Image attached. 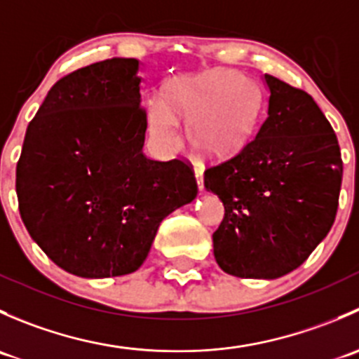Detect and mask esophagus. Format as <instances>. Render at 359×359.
Returning <instances> with one entry per match:
<instances>
[{"label": "esophagus", "instance_id": "esophagus-1", "mask_svg": "<svg viewBox=\"0 0 359 359\" xmlns=\"http://www.w3.org/2000/svg\"><path fill=\"white\" fill-rule=\"evenodd\" d=\"M203 173H205V166L200 165V163H196V165H194V177H196L198 189H200V193L205 191V184H203Z\"/></svg>", "mask_w": 359, "mask_h": 359}]
</instances>
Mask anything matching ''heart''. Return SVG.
Instances as JSON below:
<instances>
[{
	"label": "heart",
	"instance_id": "obj_1",
	"mask_svg": "<svg viewBox=\"0 0 359 359\" xmlns=\"http://www.w3.org/2000/svg\"><path fill=\"white\" fill-rule=\"evenodd\" d=\"M260 93L253 83L231 71H206L166 86L165 100H151L147 118L153 135L165 146L179 140V121H191V144L206 156H227L255 132Z\"/></svg>",
	"mask_w": 359,
	"mask_h": 359
}]
</instances>
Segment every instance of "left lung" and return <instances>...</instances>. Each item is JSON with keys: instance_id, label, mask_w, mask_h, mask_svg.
<instances>
[{"instance_id": "obj_1", "label": "left lung", "mask_w": 359, "mask_h": 359, "mask_svg": "<svg viewBox=\"0 0 359 359\" xmlns=\"http://www.w3.org/2000/svg\"><path fill=\"white\" fill-rule=\"evenodd\" d=\"M267 118L236 154L205 172L224 203L213 233L220 269L274 280L297 269L334 226L342 184L337 135L313 97L264 74Z\"/></svg>"}]
</instances>
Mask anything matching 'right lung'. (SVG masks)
I'll return each mask as SVG.
<instances>
[{"instance_id": "add662e5", "label": "right lung", "mask_w": 359, "mask_h": 359, "mask_svg": "<svg viewBox=\"0 0 359 359\" xmlns=\"http://www.w3.org/2000/svg\"><path fill=\"white\" fill-rule=\"evenodd\" d=\"M139 67L114 57L64 76L25 132L20 217L38 247L76 276L139 269L161 220L198 194L191 165L144 156Z\"/></svg>"}]
</instances>
